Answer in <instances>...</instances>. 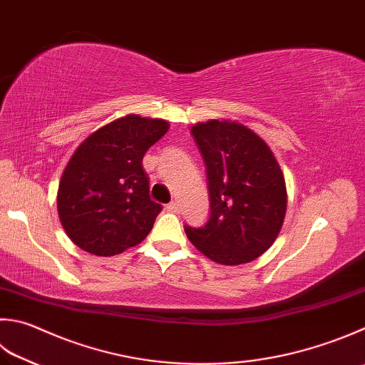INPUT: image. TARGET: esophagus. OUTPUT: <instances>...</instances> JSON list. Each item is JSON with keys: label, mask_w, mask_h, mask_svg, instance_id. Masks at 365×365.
Segmentation results:
<instances>
[{"label": "esophagus", "mask_w": 365, "mask_h": 365, "mask_svg": "<svg viewBox=\"0 0 365 365\" xmlns=\"http://www.w3.org/2000/svg\"><path fill=\"white\" fill-rule=\"evenodd\" d=\"M165 210H167L168 212H178V210H180V208H178V205L175 202H171V203L165 206Z\"/></svg>", "instance_id": "obj_1"}]
</instances>
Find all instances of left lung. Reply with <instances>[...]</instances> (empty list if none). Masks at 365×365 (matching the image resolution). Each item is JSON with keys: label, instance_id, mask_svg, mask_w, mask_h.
<instances>
[{"label": "left lung", "instance_id": "obj_1", "mask_svg": "<svg viewBox=\"0 0 365 365\" xmlns=\"http://www.w3.org/2000/svg\"><path fill=\"white\" fill-rule=\"evenodd\" d=\"M190 133L205 159L211 215L200 229L185 225L187 238L212 262H251L273 245L284 222L287 192L277 157L238 122H198Z\"/></svg>", "mask_w": 365, "mask_h": 365}]
</instances>
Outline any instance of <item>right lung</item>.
<instances>
[{
	"label": "right lung",
	"mask_w": 365,
	"mask_h": 365,
	"mask_svg": "<svg viewBox=\"0 0 365 365\" xmlns=\"http://www.w3.org/2000/svg\"><path fill=\"white\" fill-rule=\"evenodd\" d=\"M168 128L163 119L128 114L79 144L57 192L60 222L76 246L108 257L148 237L162 205L150 200L143 157Z\"/></svg>",
	"instance_id": "1"
}]
</instances>
